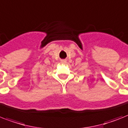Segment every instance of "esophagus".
Returning a JSON list of instances; mask_svg holds the SVG:
<instances>
[{"label":"esophagus","mask_w":128,"mask_h":128,"mask_svg":"<svg viewBox=\"0 0 128 128\" xmlns=\"http://www.w3.org/2000/svg\"><path fill=\"white\" fill-rule=\"evenodd\" d=\"M66 60H61V62H62V63H66Z\"/></svg>","instance_id":"34e87169"}]
</instances>
